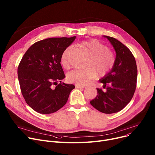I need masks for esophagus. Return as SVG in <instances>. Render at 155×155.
Instances as JSON below:
<instances>
[{"instance_id":"1","label":"esophagus","mask_w":155,"mask_h":155,"mask_svg":"<svg viewBox=\"0 0 155 155\" xmlns=\"http://www.w3.org/2000/svg\"><path fill=\"white\" fill-rule=\"evenodd\" d=\"M76 87L78 89H84L86 87L85 86H79V85H76Z\"/></svg>"}]
</instances>
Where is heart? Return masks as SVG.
<instances>
[{
	"label": "heart",
	"instance_id": "obj_1",
	"mask_svg": "<svg viewBox=\"0 0 155 155\" xmlns=\"http://www.w3.org/2000/svg\"><path fill=\"white\" fill-rule=\"evenodd\" d=\"M89 55L86 63L87 67L83 69H76L67 74V80L79 86H86L96 79L97 74L99 77L108 75L114 68L116 58L114 52L108 46L96 39H92L81 43ZM73 50L72 46L66 47L61 56V64L65 69L70 68L69 56Z\"/></svg>",
	"mask_w": 155,
	"mask_h": 155
}]
</instances>
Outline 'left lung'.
I'll list each match as a JSON object with an SVG mask.
<instances>
[{
  "label": "left lung",
  "instance_id": "obj_1",
  "mask_svg": "<svg viewBox=\"0 0 155 155\" xmlns=\"http://www.w3.org/2000/svg\"><path fill=\"white\" fill-rule=\"evenodd\" d=\"M107 38L116 51L115 64L111 72L100 82L104 89L97 88V95L90 102L95 109L104 114L122 110L132 99L137 87V66L135 57L128 48L117 39Z\"/></svg>",
  "mask_w": 155,
  "mask_h": 155
}]
</instances>
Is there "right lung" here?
I'll return each mask as SVG.
<instances>
[{"mask_svg": "<svg viewBox=\"0 0 155 155\" xmlns=\"http://www.w3.org/2000/svg\"><path fill=\"white\" fill-rule=\"evenodd\" d=\"M49 38L32 45L22 57L18 67L20 90L27 104L43 114L54 113L68 101L75 86L61 83L65 78L61 56L75 40ZM61 83L58 85L57 82Z\"/></svg>", "mask_w": 155, "mask_h": 155, "instance_id": "add662e5", "label": "right lung"}]
</instances>
